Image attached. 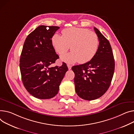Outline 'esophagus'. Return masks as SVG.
Returning a JSON list of instances; mask_svg holds the SVG:
<instances>
[{"label": "esophagus", "mask_w": 134, "mask_h": 134, "mask_svg": "<svg viewBox=\"0 0 134 134\" xmlns=\"http://www.w3.org/2000/svg\"><path fill=\"white\" fill-rule=\"evenodd\" d=\"M67 67H68V69H69V70L71 69V68H72V66L70 65H69V64H67Z\"/></svg>", "instance_id": "1"}]
</instances>
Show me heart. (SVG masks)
I'll return each mask as SVG.
<instances>
[{
  "label": "heart",
  "mask_w": 134,
  "mask_h": 134,
  "mask_svg": "<svg viewBox=\"0 0 134 134\" xmlns=\"http://www.w3.org/2000/svg\"><path fill=\"white\" fill-rule=\"evenodd\" d=\"M62 36L54 34L52 44L60 55L64 54L70 48L72 51L62 56L61 60L67 63L73 64L79 61L86 63L96 55L99 45L97 35L86 29L70 27L62 31Z\"/></svg>",
  "instance_id": "obj_1"
}]
</instances>
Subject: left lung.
Returning a JSON list of instances; mask_svg holds the SVG:
<instances>
[{
  "label": "left lung",
  "mask_w": 134,
  "mask_h": 134,
  "mask_svg": "<svg viewBox=\"0 0 134 134\" xmlns=\"http://www.w3.org/2000/svg\"><path fill=\"white\" fill-rule=\"evenodd\" d=\"M99 39V45L94 57L86 63L72 67L77 95L86 100L102 96L108 90L113 77L115 61L109 41L94 27Z\"/></svg>",
  "instance_id": "8db88e82"
}]
</instances>
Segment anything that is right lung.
<instances>
[{
  "instance_id": "right-lung-1",
  "label": "right lung",
  "mask_w": 134,
  "mask_h": 134,
  "mask_svg": "<svg viewBox=\"0 0 134 134\" xmlns=\"http://www.w3.org/2000/svg\"><path fill=\"white\" fill-rule=\"evenodd\" d=\"M59 28L39 26L27 37L24 44L19 65L23 83L27 92L38 99L54 97L68 70L65 62L60 67H50L59 59L51 40Z\"/></svg>"
}]
</instances>
